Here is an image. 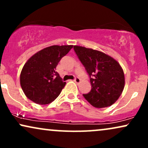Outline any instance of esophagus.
<instances>
[{
	"instance_id": "esophagus-1",
	"label": "esophagus",
	"mask_w": 148,
	"mask_h": 148,
	"mask_svg": "<svg viewBox=\"0 0 148 148\" xmlns=\"http://www.w3.org/2000/svg\"><path fill=\"white\" fill-rule=\"evenodd\" d=\"M74 81H75L76 84H79V83L81 82V79H80L79 77H76L75 79H74Z\"/></svg>"
}]
</instances>
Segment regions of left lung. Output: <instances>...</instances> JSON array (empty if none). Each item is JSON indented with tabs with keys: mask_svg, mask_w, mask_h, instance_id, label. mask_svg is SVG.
I'll list each match as a JSON object with an SVG mask.
<instances>
[{
	"mask_svg": "<svg viewBox=\"0 0 148 148\" xmlns=\"http://www.w3.org/2000/svg\"><path fill=\"white\" fill-rule=\"evenodd\" d=\"M74 49L90 78L91 90L83 95L95 108L113 104L125 87V74L120 64L99 51L81 46H74Z\"/></svg>",
	"mask_w": 148,
	"mask_h": 148,
	"instance_id": "8db88e82",
	"label": "left lung"
}]
</instances>
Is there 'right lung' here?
Returning <instances> with one entry per match:
<instances>
[{"label":"right lung","instance_id":"right-lung-1","mask_svg":"<svg viewBox=\"0 0 148 148\" xmlns=\"http://www.w3.org/2000/svg\"><path fill=\"white\" fill-rule=\"evenodd\" d=\"M73 45H53L37 52L27 60L20 74V84L25 96L37 104H48L60 94L63 82L56 69L59 61Z\"/></svg>","mask_w":148,"mask_h":148}]
</instances>
